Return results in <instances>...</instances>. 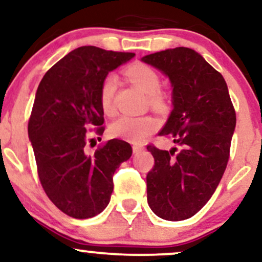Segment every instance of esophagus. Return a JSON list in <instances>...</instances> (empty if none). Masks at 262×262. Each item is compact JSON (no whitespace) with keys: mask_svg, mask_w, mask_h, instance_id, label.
I'll use <instances>...</instances> for the list:
<instances>
[{"mask_svg":"<svg viewBox=\"0 0 262 262\" xmlns=\"http://www.w3.org/2000/svg\"><path fill=\"white\" fill-rule=\"evenodd\" d=\"M144 146L140 145V144H134L133 145V152L134 154H139L140 151H143Z\"/></svg>","mask_w":262,"mask_h":262,"instance_id":"obj_1","label":"esophagus"}]
</instances>
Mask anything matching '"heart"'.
<instances>
[{
  "instance_id": "1",
  "label": "heart",
  "mask_w": 262,
  "mask_h": 262,
  "mask_svg": "<svg viewBox=\"0 0 262 262\" xmlns=\"http://www.w3.org/2000/svg\"><path fill=\"white\" fill-rule=\"evenodd\" d=\"M125 76L133 85L148 95L149 103L152 108L161 110L165 106L164 93L160 89V76L151 66L144 62H134L129 65L124 71ZM117 90V77L108 75L103 80L100 90V103L104 113L112 116L114 113V95ZM159 122L154 117L143 116H123L111 125V133L114 137L123 138L133 143H141L148 135L158 129Z\"/></svg>"
}]
</instances>
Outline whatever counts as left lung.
<instances>
[{
	"label": "left lung",
	"mask_w": 262,
	"mask_h": 262,
	"mask_svg": "<svg viewBox=\"0 0 262 262\" xmlns=\"http://www.w3.org/2000/svg\"><path fill=\"white\" fill-rule=\"evenodd\" d=\"M141 61L169 76L173 110L160 135L180 146L170 151L146 146L155 160L146 175L148 203L158 217L185 221L208 202L221 182L229 160L235 110L224 77L194 50L179 47Z\"/></svg>",
	"instance_id": "1"
}]
</instances>
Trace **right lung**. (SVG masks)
I'll list each match as a JSON object with an SVG mask.
<instances>
[{
	"label": "right lung",
	"mask_w": 262,
	"mask_h": 262,
	"mask_svg": "<svg viewBox=\"0 0 262 262\" xmlns=\"http://www.w3.org/2000/svg\"><path fill=\"white\" fill-rule=\"evenodd\" d=\"M134 55L80 47L52 66L38 86L28 122L38 176L49 200L73 218H92L106 208L114 172L133 152L119 139L108 140L93 154L86 149L93 140L90 134L104 132L102 82Z\"/></svg>",
	"instance_id": "add662e5"
}]
</instances>
